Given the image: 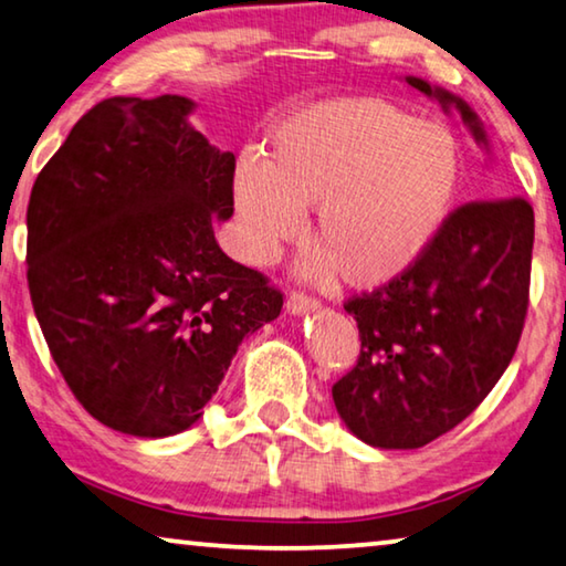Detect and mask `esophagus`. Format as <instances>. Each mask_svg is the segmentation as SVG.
<instances>
[{
	"mask_svg": "<svg viewBox=\"0 0 566 566\" xmlns=\"http://www.w3.org/2000/svg\"><path fill=\"white\" fill-rule=\"evenodd\" d=\"M286 312H290V315H310V312H317L319 310V302L317 300H312V297H307V294H290V297H286Z\"/></svg>",
	"mask_w": 566,
	"mask_h": 566,
	"instance_id": "1",
	"label": "esophagus"
}]
</instances>
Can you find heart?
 <instances>
[{
  "instance_id": "b5f03b06",
  "label": "heart",
  "mask_w": 566,
  "mask_h": 566,
  "mask_svg": "<svg viewBox=\"0 0 566 566\" xmlns=\"http://www.w3.org/2000/svg\"><path fill=\"white\" fill-rule=\"evenodd\" d=\"M461 186L451 130L412 120L378 97L304 105L276 125L269 154L244 150L234 168V206L249 262L269 264L304 231L319 249L312 276L355 290L396 282L441 237Z\"/></svg>"
}]
</instances>
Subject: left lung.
Wrapping results in <instances>:
<instances>
[{
  "instance_id": "obj_1",
  "label": "left lung",
  "mask_w": 566,
  "mask_h": 566,
  "mask_svg": "<svg viewBox=\"0 0 566 566\" xmlns=\"http://www.w3.org/2000/svg\"><path fill=\"white\" fill-rule=\"evenodd\" d=\"M406 83L459 113L483 150L489 130L463 97L428 80ZM534 211L524 199L465 203L420 262L345 304L360 357L332 400L363 443L410 451L479 408L516 353L528 304Z\"/></svg>"
}]
</instances>
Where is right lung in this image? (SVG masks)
Returning <instances> with one entry per match:
<instances>
[{"label":"right lung","instance_id":"1","mask_svg":"<svg viewBox=\"0 0 566 566\" xmlns=\"http://www.w3.org/2000/svg\"><path fill=\"white\" fill-rule=\"evenodd\" d=\"M184 95L107 97L40 170L27 206V282L62 378L103 426L166 438L203 416L241 339L282 294L223 254L231 150Z\"/></svg>","mask_w":566,"mask_h":566}]
</instances>
